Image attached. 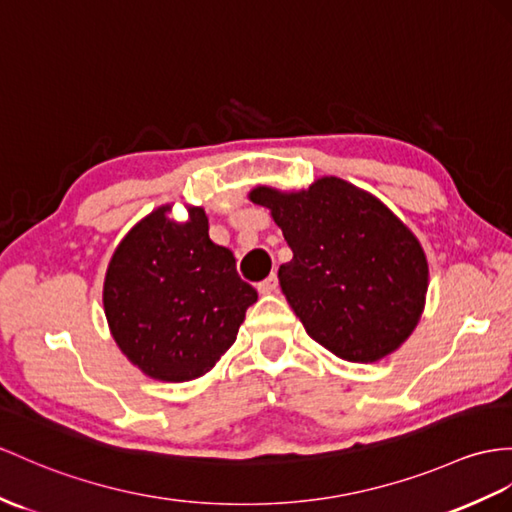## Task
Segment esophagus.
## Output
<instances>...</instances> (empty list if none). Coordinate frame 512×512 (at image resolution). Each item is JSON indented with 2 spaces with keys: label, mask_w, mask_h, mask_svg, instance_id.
I'll list each match as a JSON object with an SVG mask.
<instances>
[{
  "label": "esophagus",
  "mask_w": 512,
  "mask_h": 512,
  "mask_svg": "<svg viewBox=\"0 0 512 512\" xmlns=\"http://www.w3.org/2000/svg\"><path fill=\"white\" fill-rule=\"evenodd\" d=\"M276 291H278V276H276V273H271L267 280L258 284V293H263V295H271Z\"/></svg>",
  "instance_id": "34e87169"
}]
</instances>
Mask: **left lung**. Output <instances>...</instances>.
I'll list each match as a JSON object with an SVG mask.
<instances>
[{
    "instance_id": "8db88e82",
    "label": "left lung",
    "mask_w": 512,
    "mask_h": 512,
    "mask_svg": "<svg viewBox=\"0 0 512 512\" xmlns=\"http://www.w3.org/2000/svg\"><path fill=\"white\" fill-rule=\"evenodd\" d=\"M247 197L269 208L291 247L278 278L310 339L347 363L400 350L421 319L430 280L413 230L376 195L336 176L299 191L260 184Z\"/></svg>"
}]
</instances>
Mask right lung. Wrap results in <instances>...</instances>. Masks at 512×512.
<instances>
[{
    "label": "right lung",
    "instance_id": "add662e5",
    "mask_svg": "<svg viewBox=\"0 0 512 512\" xmlns=\"http://www.w3.org/2000/svg\"><path fill=\"white\" fill-rule=\"evenodd\" d=\"M158 206L134 223L104 278V313L121 354L147 378L189 382L236 341L258 293L236 273L228 247L210 241L202 206L176 221Z\"/></svg>",
    "mask_w": 512,
    "mask_h": 512
}]
</instances>
